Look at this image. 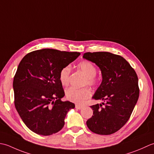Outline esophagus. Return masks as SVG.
Masks as SVG:
<instances>
[{"instance_id": "1", "label": "esophagus", "mask_w": 154, "mask_h": 154, "mask_svg": "<svg viewBox=\"0 0 154 154\" xmlns=\"http://www.w3.org/2000/svg\"><path fill=\"white\" fill-rule=\"evenodd\" d=\"M76 108L78 109H81L83 108V106H80V105L76 104Z\"/></svg>"}]
</instances>
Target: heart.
Instances as JSON below:
<instances>
[{
  "mask_svg": "<svg viewBox=\"0 0 154 154\" xmlns=\"http://www.w3.org/2000/svg\"><path fill=\"white\" fill-rule=\"evenodd\" d=\"M78 68L86 76V84L91 86H95L98 84V79L96 78V68L94 64L88 60H84L78 64ZM71 70L69 66H65L60 72L59 79L63 86H66L69 84L70 80ZM92 96V92L88 88H76L72 87L66 92V98L70 101L79 103H84L86 100L88 99Z\"/></svg>",
  "mask_w": 154,
  "mask_h": 154,
  "instance_id": "1",
  "label": "heart"
}]
</instances>
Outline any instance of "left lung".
Masks as SVG:
<instances>
[{
  "instance_id": "obj_1",
  "label": "left lung",
  "mask_w": 154,
  "mask_h": 154,
  "mask_svg": "<svg viewBox=\"0 0 154 154\" xmlns=\"http://www.w3.org/2000/svg\"><path fill=\"white\" fill-rule=\"evenodd\" d=\"M83 58L101 70L102 82L93 98L104 101L90 106L93 116L87 120V126L97 134H112L128 121L138 100L137 74L120 55L108 52H86Z\"/></svg>"
}]
</instances>
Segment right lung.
<instances>
[{"mask_svg": "<svg viewBox=\"0 0 154 154\" xmlns=\"http://www.w3.org/2000/svg\"><path fill=\"white\" fill-rule=\"evenodd\" d=\"M80 54L46 48L31 52L22 59L13 80L14 106L33 132L50 136L64 127L66 114L75 105L61 100L65 93L59 74Z\"/></svg>", "mask_w": 154, "mask_h": 154, "instance_id": "1", "label": "right lung"}]
</instances>
